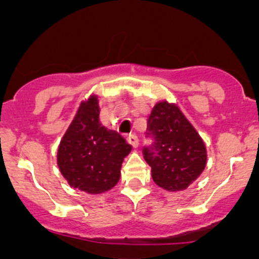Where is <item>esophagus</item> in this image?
Segmentation results:
<instances>
[{"label": "esophagus", "mask_w": 259, "mask_h": 259, "mask_svg": "<svg viewBox=\"0 0 259 259\" xmlns=\"http://www.w3.org/2000/svg\"><path fill=\"white\" fill-rule=\"evenodd\" d=\"M127 141L128 144L134 146V148H137V146H139V139H137L136 135H130V136H127Z\"/></svg>", "instance_id": "1"}]
</instances>
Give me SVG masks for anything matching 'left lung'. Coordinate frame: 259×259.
<instances>
[{
    "mask_svg": "<svg viewBox=\"0 0 259 259\" xmlns=\"http://www.w3.org/2000/svg\"><path fill=\"white\" fill-rule=\"evenodd\" d=\"M153 148L144 149L158 187L168 192L184 191L206 167L207 152L202 137L176 104L158 101L148 116Z\"/></svg>",
    "mask_w": 259,
    "mask_h": 259,
    "instance_id": "left-lung-1",
    "label": "left lung"
}]
</instances>
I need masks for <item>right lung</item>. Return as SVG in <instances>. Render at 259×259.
I'll use <instances>...</instances> for the list:
<instances>
[{"label": "right lung", "mask_w": 259, "mask_h": 259, "mask_svg": "<svg viewBox=\"0 0 259 259\" xmlns=\"http://www.w3.org/2000/svg\"><path fill=\"white\" fill-rule=\"evenodd\" d=\"M131 150L124 137L100 122L98 96L92 93L80 102L61 139L57 164L71 188L102 194L118 184L122 163Z\"/></svg>", "instance_id": "1"}]
</instances>
